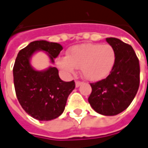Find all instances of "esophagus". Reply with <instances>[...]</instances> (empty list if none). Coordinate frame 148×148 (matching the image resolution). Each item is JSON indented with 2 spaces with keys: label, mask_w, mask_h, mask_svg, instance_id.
Returning <instances> with one entry per match:
<instances>
[{
  "label": "esophagus",
  "mask_w": 148,
  "mask_h": 148,
  "mask_svg": "<svg viewBox=\"0 0 148 148\" xmlns=\"http://www.w3.org/2000/svg\"><path fill=\"white\" fill-rule=\"evenodd\" d=\"M82 82H79V81H76V82H75V86H76V87H78V86H80L82 85Z\"/></svg>",
  "instance_id": "obj_1"
}]
</instances>
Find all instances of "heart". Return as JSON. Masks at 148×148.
<instances>
[{"label": "heart", "mask_w": 148, "mask_h": 148, "mask_svg": "<svg viewBox=\"0 0 148 148\" xmlns=\"http://www.w3.org/2000/svg\"><path fill=\"white\" fill-rule=\"evenodd\" d=\"M116 54L112 46L101 44H82L69 49L68 56L59 57L57 66L66 74H74L81 68L86 80L99 81L107 77L115 64Z\"/></svg>", "instance_id": "b5f03b06"}]
</instances>
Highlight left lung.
Masks as SVG:
<instances>
[{"instance_id": "left-lung-1", "label": "left lung", "mask_w": 148, "mask_h": 148, "mask_svg": "<svg viewBox=\"0 0 148 148\" xmlns=\"http://www.w3.org/2000/svg\"><path fill=\"white\" fill-rule=\"evenodd\" d=\"M106 40L115 51V64L105 79L90 83L88 101L97 113L112 116L126 110L133 101L139 86L140 70L132 45L115 38Z\"/></svg>"}]
</instances>
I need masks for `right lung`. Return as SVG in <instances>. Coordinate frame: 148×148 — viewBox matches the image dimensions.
Masks as SVG:
<instances>
[{"label":"right lung","instance_id":"1","mask_svg":"<svg viewBox=\"0 0 148 148\" xmlns=\"http://www.w3.org/2000/svg\"><path fill=\"white\" fill-rule=\"evenodd\" d=\"M39 50L47 53L53 63L62 46L44 40L30 42L17 54L13 70V82L16 98L25 111L35 119L49 121L62 114L75 83L74 80L62 81L56 67L42 71L34 69L30 58Z\"/></svg>","mask_w":148,"mask_h":148}]
</instances>
